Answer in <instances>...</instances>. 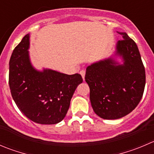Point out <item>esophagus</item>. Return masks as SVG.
I'll return each mask as SVG.
<instances>
[{
  "instance_id": "obj_1",
  "label": "esophagus",
  "mask_w": 154,
  "mask_h": 154,
  "mask_svg": "<svg viewBox=\"0 0 154 154\" xmlns=\"http://www.w3.org/2000/svg\"><path fill=\"white\" fill-rule=\"evenodd\" d=\"M80 75L82 76V77H83V80H84V79H85V74H86V71H85L84 70H82V71H80Z\"/></svg>"
}]
</instances>
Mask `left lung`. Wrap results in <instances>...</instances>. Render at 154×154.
<instances>
[{
	"instance_id": "1",
	"label": "left lung",
	"mask_w": 154,
	"mask_h": 154,
	"mask_svg": "<svg viewBox=\"0 0 154 154\" xmlns=\"http://www.w3.org/2000/svg\"><path fill=\"white\" fill-rule=\"evenodd\" d=\"M116 45L123 65L112 58L86 68L85 80L90 89L94 112L102 119L116 120L132 111L141 101L145 86V69L138 46L126 32Z\"/></svg>"
}]
</instances>
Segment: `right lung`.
I'll return each instance as SVG.
<instances>
[{
  "mask_svg": "<svg viewBox=\"0 0 154 154\" xmlns=\"http://www.w3.org/2000/svg\"><path fill=\"white\" fill-rule=\"evenodd\" d=\"M29 34L15 47L10 59L9 85L20 111L33 122L56 124L65 118L77 86L79 74H62L50 69L37 71L30 61Z\"/></svg>",
  "mask_w": 154,
  "mask_h": 154,
  "instance_id": "1",
  "label": "right lung"
}]
</instances>
